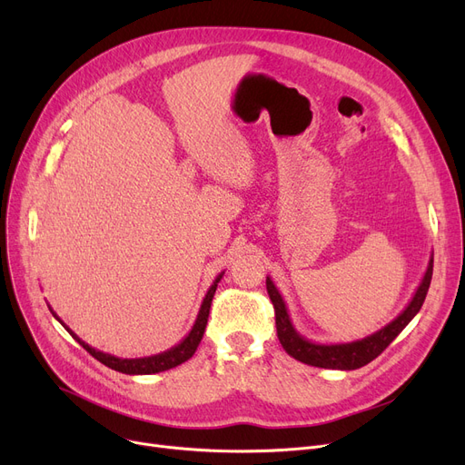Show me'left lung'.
Masks as SVG:
<instances>
[{
  "label": "left lung",
  "instance_id": "obj_1",
  "mask_svg": "<svg viewBox=\"0 0 465 465\" xmlns=\"http://www.w3.org/2000/svg\"><path fill=\"white\" fill-rule=\"evenodd\" d=\"M433 273V252L430 254V262L426 267V273L414 292L412 300L409 305L396 316V319L381 328L379 331L352 341V343H335V345H322V343H312V341L305 339L290 321V314L286 309V303L281 296V292L273 284L272 277L265 279L267 294L275 309V324H277V335L282 349L292 356L307 365H314V368H324V370H341V371H351L363 368L365 363L375 360L392 341L401 333V330L417 316L420 311L428 288L431 282Z\"/></svg>",
  "mask_w": 465,
  "mask_h": 465
}]
</instances>
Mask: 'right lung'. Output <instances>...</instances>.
<instances>
[{"instance_id": "obj_1", "label": "right lung", "mask_w": 465, "mask_h": 465, "mask_svg": "<svg viewBox=\"0 0 465 465\" xmlns=\"http://www.w3.org/2000/svg\"><path fill=\"white\" fill-rule=\"evenodd\" d=\"M224 272L220 273L211 288L207 290V294L202 302V307H200V312H198V319H195L190 333L181 341L179 345L171 347L160 354H154V356H144V358H116L113 354H107V352H102V351H95L94 347H90L88 343H84L83 339H79V335L75 331H71L60 319L58 314L53 311V307L48 305V309H51L54 319L71 333V337L79 341V345H83V349H86L97 361H102L104 365H107V368L114 370V371H120V373H126V375H153V373H160V371H167V370H173L177 368V365H181L183 361L190 360L195 352V349H198L200 341L205 333V326H207V319H209V309H211V302H213V296L216 292V286L220 282V279H223Z\"/></svg>"}]
</instances>
